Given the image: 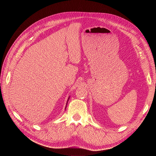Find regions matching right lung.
Segmentation results:
<instances>
[{
  "label": "right lung",
  "instance_id": "right-lung-1",
  "mask_svg": "<svg viewBox=\"0 0 156 156\" xmlns=\"http://www.w3.org/2000/svg\"><path fill=\"white\" fill-rule=\"evenodd\" d=\"M69 98H68V101H69ZM68 102H67V104H68ZM66 105H67V104H66Z\"/></svg>",
  "mask_w": 156,
  "mask_h": 156
}]
</instances>
